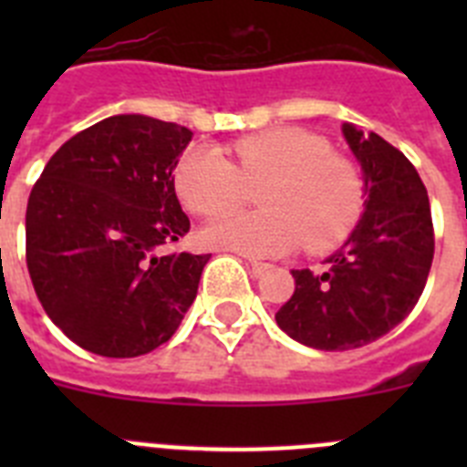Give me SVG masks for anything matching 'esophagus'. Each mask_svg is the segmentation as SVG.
Masks as SVG:
<instances>
[{
	"instance_id": "obj_1",
	"label": "esophagus",
	"mask_w": 467,
	"mask_h": 467,
	"mask_svg": "<svg viewBox=\"0 0 467 467\" xmlns=\"http://www.w3.org/2000/svg\"><path fill=\"white\" fill-rule=\"evenodd\" d=\"M250 271H253V275H262L269 271V264L257 262V259H250Z\"/></svg>"
}]
</instances>
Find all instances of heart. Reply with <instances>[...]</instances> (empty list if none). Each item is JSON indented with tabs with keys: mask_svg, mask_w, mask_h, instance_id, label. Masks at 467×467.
I'll use <instances>...</instances> for the list:
<instances>
[{
	"mask_svg": "<svg viewBox=\"0 0 467 467\" xmlns=\"http://www.w3.org/2000/svg\"><path fill=\"white\" fill-rule=\"evenodd\" d=\"M193 147L177 163L175 189L192 213L217 214L203 229L210 247L247 257H275L299 247L323 253L344 241L362 213V180L327 140L296 126L247 135L231 147ZM264 183L263 188L261 184ZM261 186L259 213H227Z\"/></svg>",
	"mask_w": 467,
	"mask_h": 467,
	"instance_id": "1",
	"label": "heart"
}]
</instances>
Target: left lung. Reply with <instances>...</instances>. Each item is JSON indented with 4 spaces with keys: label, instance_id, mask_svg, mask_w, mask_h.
<instances>
[{
    "label": "left lung",
    "instance_id": "8db88e82",
    "mask_svg": "<svg viewBox=\"0 0 467 467\" xmlns=\"http://www.w3.org/2000/svg\"><path fill=\"white\" fill-rule=\"evenodd\" d=\"M341 130L362 166L365 214L323 274L292 271L295 295L275 313L285 334L317 350L360 348L402 323L435 254L431 201L410 159L381 135Z\"/></svg>",
    "mask_w": 467,
    "mask_h": 467
}]
</instances>
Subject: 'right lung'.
<instances>
[{"label":"right lung","instance_id":"add662e5","mask_svg":"<svg viewBox=\"0 0 467 467\" xmlns=\"http://www.w3.org/2000/svg\"><path fill=\"white\" fill-rule=\"evenodd\" d=\"M192 130L142 114L86 128L51 156L25 213L41 306L81 348L138 358L171 339L210 254H161L189 231L175 193Z\"/></svg>","mask_w":467,"mask_h":467}]
</instances>
